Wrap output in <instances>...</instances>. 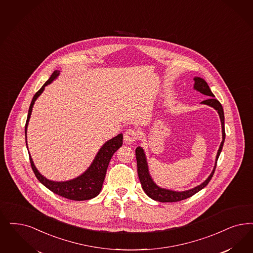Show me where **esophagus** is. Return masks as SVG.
<instances>
[{
  "label": "esophagus",
  "mask_w": 253,
  "mask_h": 253,
  "mask_svg": "<svg viewBox=\"0 0 253 253\" xmlns=\"http://www.w3.org/2000/svg\"><path fill=\"white\" fill-rule=\"evenodd\" d=\"M138 138V131L135 129H129L124 132L123 139L125 144H132Z\"/></svg>",
  "instance_id": "1"
}]
</instances>
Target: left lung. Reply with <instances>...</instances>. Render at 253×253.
I'll list each match as a JSON object with an SVG mask.
<instances>
[{"label":"left lung","instance_id":"obj_1","mask_svg":"<svg viewBox=\"0 0 253 253\" xmlns=\"http://www.w3.org/2000/svg\"><path fill=\"white\" fill-rule=\"evenodd\" d=\"M193 79H194V86H193L194 89L198 90L204 95L209 97L208 100L203 101L201 104L209 105L218 111L220 122H221V128H222V141L218 148V153L216 156V163H215V166H214L212 173L203 183L198 185L195 188H192L191 190L184 191V192H175V191L167 190V189L161 188L156 185V183H154L153 179L151 178L149 172H148V163H147L145 152L141 147H137L135 149V156H136V162H137V173H138L142 188H143L144 192L147 193L148 197H150L153 200L158 201V202L171 203V202L184 200V199H187L192 195H194L196 192H199L202 189H204L209 183V181L211 180V178L214 174L216 166H217L218 156H219L222 147H223V143L225 140V129H224V113H223L222 105H220V103L217 99L214 98L215 96L212 93L208 83L204 79H201V78H194Z\"/></svg>","mask_w":253,"mask_h":253}]
</instances>
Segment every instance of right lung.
I'll return each instance as SVG.
<instances>
[{"label": "right lung", "instance_id": "right-lung-1", "mask_svg": "<svg viewBox=\"0 0 253 253\" xmlns=\"http://www.w3.org/2000/svg\"><path fill=\"white\" fill-rule=\"evenodd\" d=\"M60 75V71L56 70L53 72L51 77L44 83L42 87L35 93L28 112L26 124H25V136H26L27 146V127L28 123L31 118V114L33 110V106L35 105L36 99L41 95V93L44 91V87L50 84L54 79H56ZM122 139L123 135L122 133L118 134L117 136L113 137L112 139L108 140L103 145V147L100 148L96 155L92 164L87 168V170L78 177L71 179L68 181H52L47 178H45L44 175L40 174L38 170L36 169L35 164L33 162V159L30 156V162L32 169L35 173L37 179L46 187L51 192L62 196L64 198H67L70 200L84 201L89 200L96 197L102 190V186L105 180L106 169L109 165V162L113 156L114 153L122 146Z\"/></svg>", "mask_w": 253, "mask_h": 253}]
</instances>
